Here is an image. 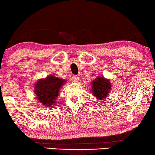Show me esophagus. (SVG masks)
Instances as JSON below:
<instances>
[{"mask_svg":"<svg viewBox=\"0 0 155 155\" xmlns=\"http://www.w3.org/2000/svg\"><path fill=\"white\" fill-rule=\"evenodd\" d=\"M72 80H73L74 82H77L79 81L80 79H79V78L77 77L76 75H73V77H72Z\"/></svg>","mask_w":155,"mask_h":155,"instance_id":"esophagus-1","label":"esophagus"}]
</instances>
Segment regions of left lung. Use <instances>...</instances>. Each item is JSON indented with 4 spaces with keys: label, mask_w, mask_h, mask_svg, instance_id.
I'll return each instance as SVG.
<instances>
[{
    "label": "left lung",
    "mask_w": 155,
    "mask_h": 155,
    "mask_svg": "<svg viewBox=\"0 0 155 155\" xmlns=\"http://www.w3.org/2000/svg\"><path fill=\"white\" fill-rule=\"evenodd\" d=\"M92 92L99 100L104 99L111 90V84L109 80L99 77L92 82Z\"/></svg>",
    "instance_id": "obj_1"
}]
</instances>
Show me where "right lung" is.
Wrapping results in <instances>:
<instances>
[{
	"instance_id": "obj_1",
	"label": "right lung",
	"mask_w": 155,
	"mask_h": 155,
	"mask_svg": "<svg viewBox=\"0 0 155 155\" xmlns=\"http://www.w3.org/2000/svg\"><path fill=\"white\" fill-rule=\"evenodd\" d=\"M65 82V80L53 75L39 80L35 85V93L37 98L44 106L51 107L55 103L59 90Z\"/></svg>"
}]
</instances>
